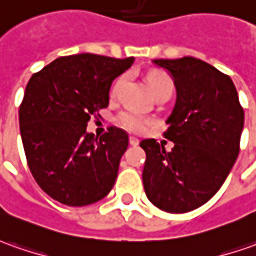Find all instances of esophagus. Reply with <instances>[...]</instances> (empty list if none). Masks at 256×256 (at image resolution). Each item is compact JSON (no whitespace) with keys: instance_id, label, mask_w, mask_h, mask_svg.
Masks as SVG:
<instances>
[{"instance_id":"1","label":"esophagus","mask_w":256,"mask_h":256,"mask_svg":"<svg viewBox=\"0 0 256 256\" xmlns=\"http://www.w3.org/2000/svg\"><path fill=\"white\" fill-rule=\"evenodd\" d=\"M128 142H130V146H137V144H138V138L130 137V138H128Z\"/></svg>"}]
</instances>
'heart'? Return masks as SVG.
<instances>
[{
	"instance_id": "heart-1",
	"label": "heart",
	"mask_w": 256,
	"mask_h": 256,
	"mask_svg": "<svg viewBox=\"0 0 256 256\" xmlns=\"http://www.w3.org/2000/svg\"><path fill=\"white\" fill-rule=\"evenodd\" d=\"M147 81H148V85H150V90L152 92V95L154 94H157L161 88H164L165 85H172L171 80L168 76H165L162 72H157V71H154V72H150L148 74V77H147ZM126 82V76H122L118 81H116V84L114 85V88H112V95L116 96L119 91H120V88L123 86V84ZM119 123H120L122 126L124 128H128L130 132H133V133H142L146 130V128L150 124V120L146 118V116H142V114H137V112H133V110H126V112H123L119 116Z\"/></svg>"
}]
</instances>
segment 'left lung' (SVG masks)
Masks as SVG:
<instances>
[{"mask_svg": "<svg viewBox=\"0 0 256 256\" xmlns=\"http://www.w3.org/2000/svg\"><path fill=\"white\" fill-rule=\"evenodd\" d=\"M152 62L168 71L176 100L166 119L171 151L146 138L142 185L148 200L168 213H186L208 202L240 152L244 110L228 76L194 57Z\"/></svg>", "mask_w": 256, "mask_h": 256, "instance_id": "obj_1", "label": "left lung"}]
</instances>
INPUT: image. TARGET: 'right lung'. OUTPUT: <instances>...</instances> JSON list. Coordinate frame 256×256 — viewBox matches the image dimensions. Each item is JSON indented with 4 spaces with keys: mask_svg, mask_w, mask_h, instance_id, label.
I'll use <instances>...</instances> for the list:
<instances>
[{
    "mask_svg": "<svg viewBox=\"0 0 256 256\" xmlns=\"http://www.w3.org/2000/svg\"><path fill=\"white\" fill-rule=\"evenodd\" d=\"M133 62L134 57L67 56L29 80L19 108L20 137L33 178L54 200L86 206L114 188L128 134L110 128L98 140L86 124L109 105L114 80Z\"/></svg>",
    "mask_w": 256,
    "mask_h": 256,
    "instance_id": "add662e5",
    "label": "right lung"
}]
</instances>
